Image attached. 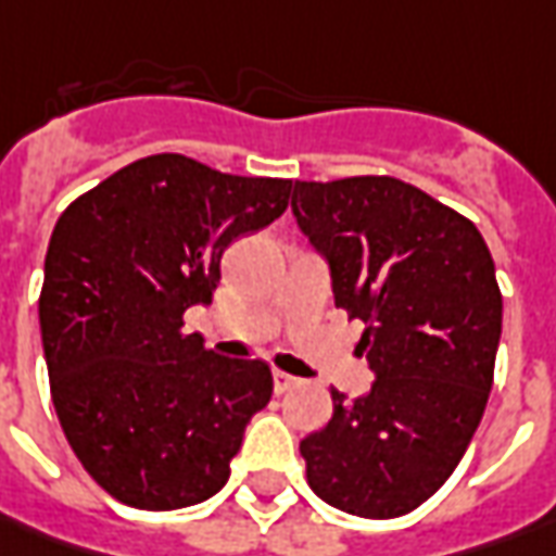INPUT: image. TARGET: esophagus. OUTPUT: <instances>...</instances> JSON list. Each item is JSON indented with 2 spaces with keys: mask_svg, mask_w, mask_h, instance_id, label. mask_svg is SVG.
Here are the masks:
<instances>
[{
  "mask_svg": "<svg viewBox=\"0 0 556 556\" xmlns=\"http://www.w3.org/2000/svg\"><path fill=\"white\" fill-rule=\"evenodd\" d=\"M301 381H298L295 375H286V372H274V391L277 393H289L292 388H298Z\"/></svg>",
  "mask_w": 556,
  "mask_h": 556,
  "instance_id": "34e87169",
  "label": "esophagus"
}]
</instances>
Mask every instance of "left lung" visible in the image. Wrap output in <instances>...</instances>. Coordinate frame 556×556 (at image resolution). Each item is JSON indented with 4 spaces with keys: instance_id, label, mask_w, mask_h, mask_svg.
<instances>
[{
    "instance_id": "8db88e82",
    "label": "left lung",
    "mask_w": 556,
    "mask_h": 556,
    "mask_svg": "<svg viewBox=\"0 0 556 556\" xmlns=\"http://www.w3.org/2000/svg\"><path fill=\"white\" fill-rule=\"evenodd\" d=\"M301 233L329 261L336 307L363 319L372 391L301 440L307 483L356 517L391 520L450 480L477 431L502 338L495 264L473 220L425 190L359 175L295 181Z\"/></svg>"
}]
</instances>
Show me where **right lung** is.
Wrapping results in <instances>:
<instances>
[{
  "label": "right lung",
  "mask_w": 556,
  "mask_h": 556,
  "mask_svg": "<svg viewBox=\"0 0 556 556\" xmlns=\"http://www.w3.org/2000/svg\"><path fill=\"white\" fill-rule=\"evenodd\" d=\"M289 193L286 178L156 153L54 224L39 295L51 400L76 458L116 502L175 510L227 483L274 375L205 351L184 311L212 301L224 249L277 220Z\"/></svg>",
  "instance_id": "1"
}]
</instances>
